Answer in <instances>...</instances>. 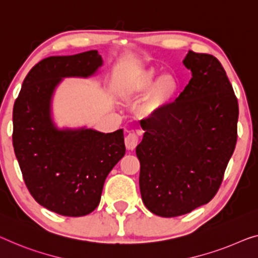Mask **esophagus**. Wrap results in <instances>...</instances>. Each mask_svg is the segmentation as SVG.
<instances>
[{"instance_id":"34e87169","label":"esophagus","mask_w":258,"mask_h":258,"mask_svg":"<svg viewBox=\"0 0 258 258\" xmlns=\"http://www.w3.org/2000/svg\"><path fill=\"white\" fill-rule=\"evenodd\" d=\"M138 144H139V134L136 132H130L125 138L126 148L130 149V151H133L138 146Z\"/></svg>"}]
</instances>
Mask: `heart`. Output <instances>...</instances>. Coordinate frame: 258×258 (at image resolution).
<instances>
[{"label": "heart", "mask_w": 258, "mask_h": 258, "mask_svg": "<svg viewBox=\"0 0 258 258\" xmlns=\"http://www.w3.org/2000/svg\"><path fill=\"white\" fill-rule=\"evenodd\" d=\"M156 79L154 71L142 72L133 84V91H145L149 89ZM178 92V84L171 75H163L152 87L145 103L147 113H157L170 105Z\"/></svg>", "instance_id": "1"}]
</instances>
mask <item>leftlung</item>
Listing matches in <instances>:
<instances>
[{"instance_id":"left-lung-1","label":"left lung","mask_w":258,"mask_h":258,"mask_svg":"<svg viewBox=\"0 0 258 258\" xmlns=\"http://www.w3.org/2000/svg\"><path fill=\"white\" fill-rule=\"evenodd\" d=\"M192 78L166 109L142 119L137 146L145 206L163 218L190 213L212 201L237 140L239 104L217 57L189 51Z\"/></svg>"}]
</instances>
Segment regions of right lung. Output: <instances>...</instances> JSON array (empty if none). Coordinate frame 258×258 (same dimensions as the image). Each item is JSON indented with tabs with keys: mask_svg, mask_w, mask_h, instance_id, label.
Instances as JSON below:
<instances>
[{
	"mask_svg": "<svg viewBox=\"0 0 258 258\" xmlns=\"http://www.w3.org/2000/svg\"><path fill=\"white\" fill-rule=\"evenodd\" d=\"M102 63L95 49L46 57L26 75L14 104L13 145L25 185L38 204L64 217L98 206L106 176L125 155L122 130H57L51 118L53 91L62 78H88Z\"/></svg>",
	"mask_w": 258,
	"mask_h": 258,
	"instance_id": "1",
	"label": "right lung"
}]
</instances>
